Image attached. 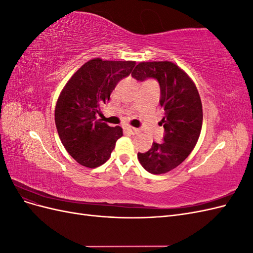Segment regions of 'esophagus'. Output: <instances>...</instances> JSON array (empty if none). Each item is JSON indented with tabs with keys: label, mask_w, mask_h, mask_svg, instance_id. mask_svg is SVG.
<instances>
[{
	"label": "esophagus",
	"mask_w": 253,
	"mask_h": 253,
	"mask_svg": "<svg viewBox=\"0 0 253 253\" xmlns=\"http://www.w3.org/2000/svg\"><path fill=\"white\" fill-rule=\"evenodd\" d=\"M127 131L131 133V134H139L140 133V129L139 128H136V127H132V126H127L126 127Z\"/></svg>",
	"instance_id": "34e87169"
}]
</instances>
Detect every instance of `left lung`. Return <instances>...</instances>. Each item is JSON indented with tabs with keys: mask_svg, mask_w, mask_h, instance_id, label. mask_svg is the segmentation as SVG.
I'll list each match as a JSON object with an SVG mask.
<instances>
[{
	"mask_svg": "<svg viewBox=\"0 0 253 253\" xmlns=\"http://www.w3.org/2000/svg\"><path fill=\"white\" fill-rule=\"evenodd\" d=\"M132 77L143 81L155 78L160 86V105L164 109L162 125L164 142H153L138 160L152 174H164L178 167L197 143L203 126V106L193 80L179 66L170 61L140 62Z\"/></svg>",
	"mask_w": 253,
	"mask_h": 253,
	"instance_id": "left-lung-1",
	"label": "left lung"
}]
</instances>
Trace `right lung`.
Wrapping results in <instances>:
<instances>
[{"label":"right lung","mask_w":253,"mask_h":253,"mask_svg":"<svg viewBox=\"0 0 253 253\" xmlns=\"http://www.w3.org/2000/svg\"><path fill=\"white\" fill-rule=\"evenodd\" d=\"M135 64V61L94 58L84 63L61 90L55 109L57 131L68 154L81 166L94 169L103 165L124 135L120 126H108L97 119L96 114Z\"/></svg>","instance_id":"add662e5"}]
</instances>
